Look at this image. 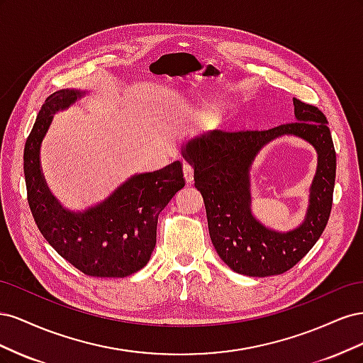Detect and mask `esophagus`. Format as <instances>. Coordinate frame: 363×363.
I'll return each mask as SVG.
<instances>
[{"instance_id": "obj_1", "label": "esophagus", "mask_w": 363, "mask_h": 363, "mask_svg": "<svg viewBox=\"0 0 363 363\" xmlns=\"http://www.w3.org/2000/svg\"><path fill=\"white\" fill-rule=\"evenodd\" d=\"M183 174H184V179L188 183L194 182V167L189 163H184L183 164Z\"/></svg>"}]
</instances>
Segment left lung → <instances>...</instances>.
Masks as SVG:
<instances>
[{"instance_id":"1","label":"left lung","mask_w":363,"mask_h":363,"mask_svg":"<svg viewBox=\"0 0 363 363\" xmlns=\"http://www.w3.org/2000/svg\"><path fill=\"white\" fill-rule=\"evenodd\" d=\"M296 123L268 130H213L186 144L182 155L194 167L203 195L208 235L227 267L250 277L277 276L295 267L323 235L332 212L336 152L320 108L294 98ZM283 134L307 140L318 152L310 208L303 224L280 234L250 213L249 167L259 148Z\"/></svg>"}]
</instances>
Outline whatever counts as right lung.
Returning a JSON list of instances; mask_svg holds the SVG:
<instances>
[{
	"label": "right lung",
	"instance_id": "right-lung-1",
	"mask_svg": "<svg viewBox=\"0 0 363 363\" xmlns=\"http://www.w3.org/2000/svg\"><path fill=\"white\" fill-rule=\"evenodd\" d=\"M83 95L62 89L42 104L24 148L27 200L42 236L71 265L91 277H127L151 257L159 213L184 186L183 163L177 160L155 172L136 174L84 212L63 208L43 180L39 150L52 115Z\"/></svg>",
	"mask_w": 363,
	"mask_h": 363
}]
</instances>
